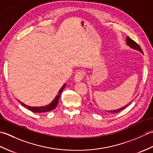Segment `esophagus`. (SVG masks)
<instances>
[{"label":"esophagus","instance_id":"34e87169","mask_svg":"<svg viewBox=\"0 0 153 153\" xmlns=\"http://www.w3.org/2000/svg\"><path fill=\"white\" fill-rule=\"evenodd\" d=\"M85 71H83V70H80L79 71H77L76 73V74L75 75V81L76 82H80L81 80H82V79L85 76Z\"/></svg>","mask_w":153,"mask_h":153}]
</instances>
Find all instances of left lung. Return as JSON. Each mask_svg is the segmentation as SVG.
<instances>
[{
    "label": "left lung",
    "mask_w": 153,
    "mask_h": 153,
    "mask_svg": "<svg viewBox=\"0 0 153 153\" xmlns=\"http://www.w3.org/2000/svg\"><path fill=\"white\" fill-rule=\"evenodd\" d=\"M126 44L128 45L129 47L133 48V49L139 51V52H141L142 54H143V51H142V49L141 48V47H139V45L137 43H135V42L134 40H132L131 39H130L129 37H126ZM90 104H91V102H90ZM129 104H130V102H129V104H128V105H127L123 106V107H122V108H120L117 109V110H110V111H107V110H106V112H110V113H118V112H119L120 111H122V110L126 108V107H127V106H128Z\"/></svg>",
    "instance_id": "8db88e82"
}]
</instances>
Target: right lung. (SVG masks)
Here are the masks:
<instances>
[{"label":"right lung","mask_w":153,"mask_h":153,"mask_svg":"<svg viewBox=\"0 0 153 153\" xmlns=\"http://www.w3.org/2000/svg\"><path fill=\"white\" fill-rule=\"evenodd\" d=\"M66 84L65 83L64 85L62 87V88L59 90V91H58V95L55 97V98L54 99L53 101H52L49 104V105H45L44 106H35V107H33V106H30L25 105L24 103L22 102L21 101H19V100H18V101L20 102L24 107H25V108H27L28 110H31V111H32V112H35V113H42V112H47L51 111V110H53L55 108H56V106L58 105V100H59L60 94H61L62 91V90L64 89V87H65V86H66Z\"/></svg>","instance_id":"1"}]
</instances>
